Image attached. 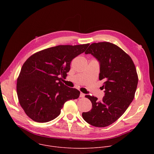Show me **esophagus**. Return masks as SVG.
<instances>
[{
	"label": "esophagus",
	"mask_w": 154,
	"mask_h": 154,
	"mask_svg": "<svg viewBox=\"0 0 154 154\" xmlns=\"http://www.w3.org/2000/svg\"><path fill=\"white\" fill-rule=\"evenodd\" d=\"M85 96V94L82 93H80V97H84Z\"/></svg>",
	"instance_id": "1"
}]
</instances>
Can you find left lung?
Listing matches in <instances>:
<instances>
[{"label": "left lung", "instance_id": "8db88e82", "mask_svg": "<svg viewBox=\"0 0 154 154\" xmlns=\"http://www.w3.org/2000/svg\"><path fill=\"white\" fill-rule=\"evenodd\" d=\"M85 54H91L99 61V80L104 81L105 94L101 100L86 95L93 108L83 112L82 117L94 127H105L118 120L132 102L138 82L137 69L131 57L111 42L92 43Z\"/></svg>", "mask_w": 154, "mask_h": 154}]
</instances>
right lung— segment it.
I'll use <instances>...</instances> for the list:
<instances>
[{
  "label": "right lung",
  "mask_w": 154,
  "mask_h": 154,
  "mask_svg": "<svg viewBox=\"0 0 154 154\" xmlns=\"http://www.w3.org/2000/svg\"><path fill=\"white\" fill-rule=\"evenodd\" d=\"M89 43L59 45L37 52L24 63L17 79L20 105L26 114L37 122L51 121L61 113L64 103L76 99L80 91L66 86L71 61L84 52Z\"/></svg>",
  "instance_id": "1"
}]
</instances>
